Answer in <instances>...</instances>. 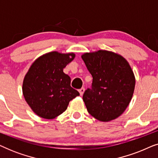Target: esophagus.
Listing matches in <instances>:
<instances>
[{
	"mask_svg": "<svg viewBox=\"0 0 158 158\" xmlns=\"http://www.w3.org/2000/svg\"><path fill=\"white\" fill-rule=\"evenodd\" d=\"M78 91L80 93V95H81V96H83V94H84V91H85V88H81V89L78 90Z\"/></svg>",
	"mask_w": 158,
	"mask_h": 158,
	"instance_id": "esophagus-1",
	"label": "esophagus"
}]
</instances>
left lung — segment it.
Masks as SVG:
<instances>
[{"label": "left lung", "mask_w": 158, "mask_h": 158, "mask_svg": "<svg viewBox=\"0 0 158 158\" xmlns=\"http://www.w3.org/2000/svg\"><path fill=\"white\" fill-rule=\"evenodd\" d=\"M93 77L91 88L83 99L90 115L101 122H110L124 113L132 98L135 77L127 60L106 50L81 56Z\"/></svg>", "instance_id": "1"}]
</instances>
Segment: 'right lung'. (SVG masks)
Returning <instances> with one entry per match:
<instances>
[{
    "instance_id": "obj_1",
    "label": "right lung",
    "mask_w": 158,
    "mask_h": 158,
    "mask_svg": "<svg viewBox=\"0 0 158 158\" xmlns=\"http://www.w3.org/2000/svg\"><path fill=\"white\" fill-rule=\"evenodd\" d=\"M74 53L54 51L38 57L30 67L23 82L27 103L36 115L52 119L63 113L78 91L70 86V77L63 72L73 61Z\"/></svg>"
}]
</instances>
